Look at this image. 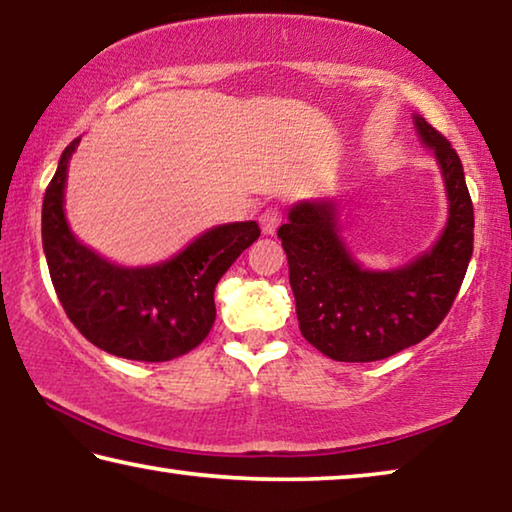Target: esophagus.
Here are the masks:
<instances>
[{"mask_svg":"<svg viewBox=\"0 0 512 512\" xmlns=\"http://www.w3.org/2000/svg\"><path fill=\"white\" fill-rule=\"evenodd\" d=\"M282 221V212L280 207H266V210L259 214V225H262L264 235H273L277 230V225Z\"/></svg>","mask_w":512,"mask_h":512,"instance_id":"34e87169","label":"esophagus"}]
</instances>
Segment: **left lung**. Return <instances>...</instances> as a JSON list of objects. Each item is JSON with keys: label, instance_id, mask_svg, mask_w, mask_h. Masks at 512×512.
I'll use <instances>...</instances> for the list:
<instances>
[{"label": "left lung", "instance_id": "obj_1", "mask_svg": "<svg viewBox=\"0 0 512 512\" xmlns=\"http://www.w3.org/2000/svg\"><path fill=\"white\" fill-rule=\"evenodd\" d=\"M443 171L449 216L429 253L393 271H368L345 248L334 201L291 207L277 230L305 339L334 361L366 363L420 343L454 305L474 248V207L458 153L436 128L413 117Z\"/></svg>", "mask_w": 512, "mask_h": 512}]
</instances>
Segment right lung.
I'll return each mask as SVG.
<instances>
[{
    "label": "right lung",
    "instance_id": "right-lung-1",
    "mask_svg": "<svg viewBox=\"0 0 512 512\" xmlns=\"http://www.w3.org/2000/svg\"><path fill=\"white\" fill-rule=\"evenodd\" d=\"M79 142L60 155L42 201V248L60 305L74 327L103 352L151 363L183 357L210 334L216 284L259 237V225H216L183 253L155 266L112 264L83 246L65 219L67 164Z\"/></svg>",
    "mask_w": 512,
    "mask_h": 512
}]
</instances>
